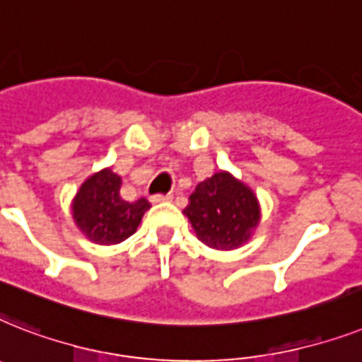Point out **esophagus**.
<instances>
[{
    "mask_svg": "<svg viewBox=\"0 0 362 362\" xmlns=\"http://www.w3.org/2000/svg\"><path fill=\"white\" fill-rule=\"evenodd\" d=\"M172 194H155L151 196V204H163V202H170Z\"/></svg>",
    "mask_w": 362,
    "mask_h": 362,
    "instance_id": "esophagus-1",
    "label": "esophagus"
}]
</instances>
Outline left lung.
I'll return each instance as SVG.
<instances>
[{"label": "left lung", "mask_w": 362, "mask_h": 362, "mask_svg": "<svg viewBox=\"0 0 362 362\" xmlns=\"http://www.w3.org/2000/svg\"><path fill=\"white\" fill-rule=\"evenodd\" d=\"M183 213L199 241L215 250L243 247L259 224L256 194L228 172L198 183Z\"/></svg>", "instance_id": "8db88e82"}]
</instances>
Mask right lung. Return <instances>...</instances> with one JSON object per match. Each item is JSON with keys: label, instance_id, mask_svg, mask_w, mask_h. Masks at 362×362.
<instances>
[{"label": "right lung", "instance_id": "1", "mask_svg": "<svg viewBox=\"0 0 362 362\" xmlns=\"http://www.w3.org/2000/svg\"><path fill=\"white\" fill-rule=\"evenodd\" d=\"M121 177L110 168L86 179L72 202V218L83 235L97 245H117L136 231L151 205L146 198L125 202Z\"/></svg>", "mask_w": 362, "mask_h": 362}]
</instances>
